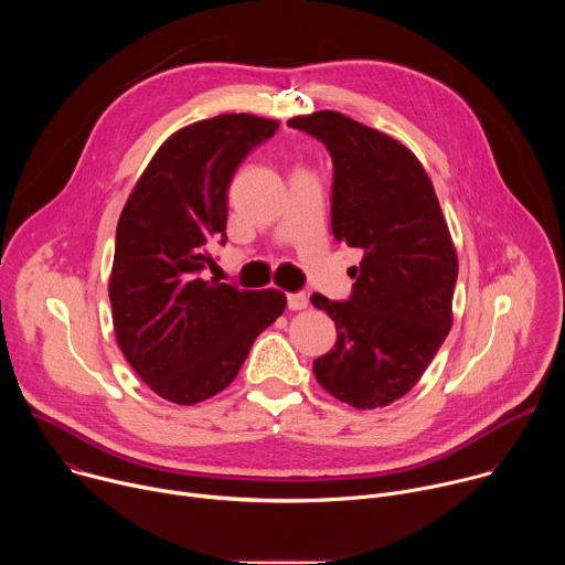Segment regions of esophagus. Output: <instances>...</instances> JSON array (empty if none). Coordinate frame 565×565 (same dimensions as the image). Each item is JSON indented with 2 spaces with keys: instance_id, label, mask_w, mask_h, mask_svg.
<instances>
[{
  "instance_id": "esophagus-1",
  "label": "esophagus",
  "mask_w": 565,
  "mask_h": 565,
  "mask_svg": "<svg viewBox=\"0 0 565 565\" xmlns=\"http://www.w3.org/2000/svg\"><path fill=\"white\" fill-rule=\"evenodd\" d=\"M308 306L306 292H288V308L290 310H303Z\"/></svg>"
}]
</instances>
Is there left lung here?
<instances>
[{
	"instance_id": "left-lung-1",
	"label": "left lung",
	"mask_w": 565,
	"mask_h": 565,
	"mask_svg": "<svg viewBox=\"0 0 565 565\" xmlns=\"http://www.w3.org/2000/svg\"><path fill=\"white\" fill-rule=\"evenodd\" d=\"M288 127L324 142L333 158L335 241L362 250L347 301L315 292L335 321V347L312 362L317 382L355 409L407 395L451 329L458 257L420 160L395 138L340 111Z\"/></svg>"
}]
</instances>
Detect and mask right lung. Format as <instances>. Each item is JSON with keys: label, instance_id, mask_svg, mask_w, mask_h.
<instances>
[{"label": "right lung", "instance_id": "right-lung-1", "mask_svg": "<svg viewBox=\"0 0 565 565\" xmlns=\"http://www.w3.org/2000/svg\"><path fill=\"white\" fill-rule=\"evenodd\" d=\"M277 120L223 114L172 134L122 207L109 279L120 351L140 380L177 405L223 391L286 295L205 279L210 246H225L227 188Z\"/></svg>", "mask_w": 565, "mask_h": 565}]
</instances>
